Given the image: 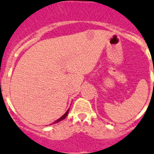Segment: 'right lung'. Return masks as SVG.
<instances>
[{
  "label": "right lung",
  "instance_id": "right-lung-1",
  "mask_svg": "<svg viewBox=\"0 0 154 154\" xmlns=\"http://www.w3.org/2000/svg\"><path fill=\"white\" fill-rule=\"evenodd\" d=\"M69 109L67 110V111H66V112H65V113L64 114L63 116H61V117L59 118V119H57V120H55V122H54V123H59V122H60V121L63 120V119H65V118L66 117V116H67L68 113H69ZM50 125H51V124H50Z\"/></svg>",
  "mask_w": 154,
  "mask_h": 154
}]
</instances>
